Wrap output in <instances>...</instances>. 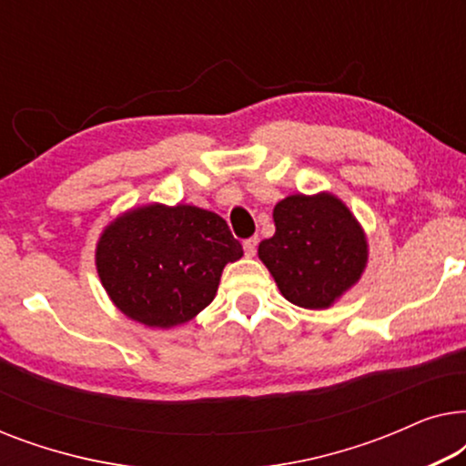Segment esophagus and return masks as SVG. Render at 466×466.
Listing matches in <instances>:
<instances>
[{"instance_id": "34e87169", "label": "esophagus", "mask_w": 466, "mask_h": 466, "mask_svg": "<svg viewBox=\"0 0 466 466\" xmlns=\"http://www.w3.org/2000/svg\"><path fill=\"white\" fill-rule=\"evenodd\" d=\"M257 246H258V238H248L244 241V252L246 257H254L257 254Z\"/></svg>"}]
</instances>
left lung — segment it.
Returning a JSON list of instances; mask_svg holds the SVG:
<instances>
[{"label":"left lung","instance_id":"8db88e82","mask_svg":"<svg viewBox=\"0 0 466 466\" xmlns=\"http://www.w3.org/2000/svg\"><path fill=\"white\" fill-rule=\"evenodd\" d=\"M276 233L258 244V257L290 303L329 308L359 282L367 241L359 222L337 197L290 195L273 209Z\"/></svg>","mask_w":466,"mask_h":466}]
</instances>
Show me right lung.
I'll list each match as a JSON object with an SVG mask.
<instances>
[{"instance_id": "obj_1", "label": "right lung", "mask_w": 466, "mask_h": 466, "mask_svg": "<svg viewBox=\"0 0 466 466\" xmlns=\"http://www.w3.org/2000/svg\"><path fill=\"white\" fill-rule=\"evenodd\" d=\"M241 254L218 214L195 206H146L106 228L97 271L125 316L169 329L212 303L222 269Z\"/></svg>"}]
</instances>
